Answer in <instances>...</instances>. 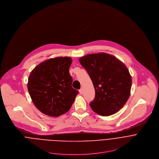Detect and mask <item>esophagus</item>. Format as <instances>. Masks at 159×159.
<instances>
[{"label":"esophagus","instance_id":"34e87169","mask_svg":"<svg viewBox=\"0 0 159 159\" xmlns=\"http://www.w3.org/2000/svg\"><path fill=\"white\" fill-rule=\"evenodd\" d=\"M79 91H80V93L81 94H83V89H82V88H81V89L79 90Z\"/></svg>","mask_w":159,"mask_h":159}]
</instances>
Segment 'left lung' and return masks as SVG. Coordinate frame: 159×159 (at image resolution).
Instances as JSON below:
<instances>
[{"label": "left lung", "mask_w": 159, "mask_h": 159, "mask_svg": "<svg viewBox=\"0 0 159 159\" xmlns=\"http://www.w3.org/2000/svg\"><path fill=\"white\" fill-rule=\"evenodd\" d=\"M79 61L94 88L91 109L102 116L116 113L130 94L132 78L127 68L116 57L105 52L88 54Z\"/></svg>", "instance_id": "obj_1"}]
</instances>
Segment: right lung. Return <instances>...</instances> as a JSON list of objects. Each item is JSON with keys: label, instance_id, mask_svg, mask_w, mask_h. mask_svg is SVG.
Returning a JSON list of instances; mask_svg holds the SVG:
<instances>
[{"label": "right lung", "instance_id": "add662e5", "mask_svg": "<svg viewBox=\"0 0 159 159\" xmlns=\"http://www.w3.org/2000/svg\"><path fill=\"white\" fill-rule=\"evenodd\" d=\"M70 57L47 59L30 72L27 88L36 107L50 116H59L71 107L78 91L72 87Z\"/></svg>", "mask_w": 159, "mask_h": 159}]
</instances>
